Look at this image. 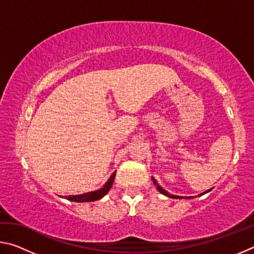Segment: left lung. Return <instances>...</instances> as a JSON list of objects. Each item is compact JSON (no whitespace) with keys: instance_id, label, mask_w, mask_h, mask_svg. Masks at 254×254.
<instances>
[{"instance_id":"8db88e82","label":"left lung","mask_w":254,"mask_h":254,"mask_svg":"<svg viewBox=\"0 0 254 254\" xmlns=\"http://www.w3.org/2000/svg\"><path fill=\"white\" fill-rule=\"evenodd\" d=\"M152 180H153V184L154 185H156V186H157V189H158V190L159 191H160L161 192V194H163V195H166V196H168V197H170V198H183V197H180V196H176V195H171V194H169V192L168 191H166L165 190V189H163V188H161L160 186H159V185H158V183L156 182V180H154L153 178H152ZM210 190V189H208V190H206L205 192H204V194H206V192H208ZM186 198H187V197H186ZM188 198H190V197H188Z\"/></svg>"}]
</instances>
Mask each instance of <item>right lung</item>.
Wrapping results in <instances>:
<instances>
[{"instance_id": "obj_1", "label": "right lung", "mask_w": 254, "mask_h": 254, "mask_svg": "<svg viewBox=\"0 0 254 254\" xmlns=\"http://www.w3.org/2000/svg\"><path fill=\"white\" fill-rule=\"evenodd\" d=\"M115 174H117V171H114V173L112 174L109 180H107V183L101 189H98V190L86 192V194H81V195L65 196V198L68 200H71V201H77V203H86V201H94V200L101 199L102 197H104L111 189L112 185H113V182H114Z\"/></svg>"}]
</instances>
